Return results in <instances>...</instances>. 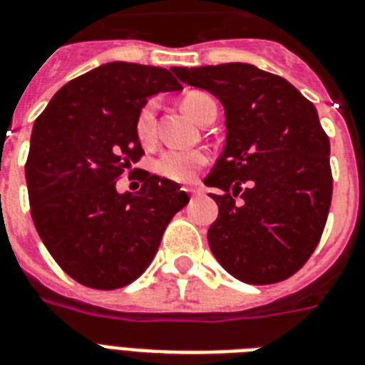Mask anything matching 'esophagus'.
<instances>
[{
    "mask_svg": "<svg viewBox=\"0 0 365 365\" xmlns=\"http://www.w3.org/2000/svg\"><path fill=\"white\" fill-rule=\"evenodd\" d=\"M185 191H187L191 197H197V195H200V189H197V187H189V189H185Z\"/></svg>",
    "mask_w": 365,
    "mask_h": 365,
    "instance_id": "34e87169",
    "label": "esophagus"
}]
</instances>
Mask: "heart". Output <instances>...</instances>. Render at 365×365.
Here are the masks:
<instances>
[{
    "mask_svg": "<svg viewBox=\"0 0 365 365\" xmlns=\"http://www.w3.org/2000/svg\"><path fill=\"white\" fill-rule=\"evenodd\" d=\"M213 100L210 94L192 91L182 100L183 109L189 116L198 120L204 103ZM135 133L140 143L150 145L155 137V102H146L135 116ZM206 163V155L200 150H165L155 161V170L173 182H191L198 168Z\"/></svg>",
    "mask_w": 365,
    "mask_h": 365,
    "instance_id": "obj_1",
    "label": "heart"
}]
</instances>
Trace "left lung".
I'll use <instances>...</instances> for the list:
<instances>
[{"label": "left lung", "mask_w": 365, "mask_h": 365, "mask_svg": "<svg viewBox=\"0 0 365 365\" xmlns=\"http://www.w3.org/2000/svg\"><path fill=\"white\" fill-rule=\"evenodd\" d=\"M170 70L225 107L226 145L204 180L219 189L210 192L219 206L211 252L245 284L286 280L319 243L332 200L317 109L287 79L249 63Z\"/></svg>", "instance_id": "8db88e82"}]
</instances>
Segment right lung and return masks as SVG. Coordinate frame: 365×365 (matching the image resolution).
<instances>
[{
	"label": "right lung",
	"instance_id": "1",
	"mask_svg": "<svg viewBox=\"0 0 365 365\" xmlns=\"http://www.w3.org/2000/svg\"><path fill=\"white\" fill-rule=\"evenodd\" d=\"M182 91L170 70L106 63L59 88L35 120L26 163L31 217L68 277L116 289L146 271L163 232L189 202L167 178L143 173L137 192L116 180L145 154L135 116L150 96Z\"/></svg>",
	"mask_w": 365,
	"mask_h": 365
}]
</instances>
